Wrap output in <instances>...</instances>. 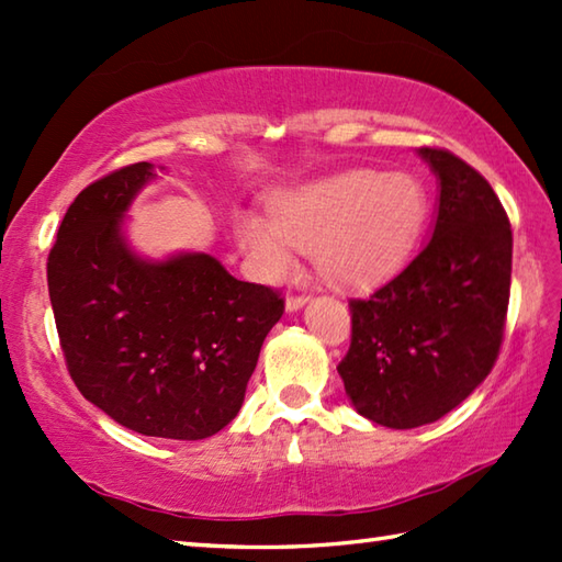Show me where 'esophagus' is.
Listing matches in <instances>:
<instances>
[{
  "instance_id": "obj_1",
  "label": "esophagus",
  "mask_w": 562,
  "mask_h": 562,
  "mask_svg": "<svg viewBox=\"0 0 562 562\" xmlns=\"http://www.w3.org/2000/svg\"><path fill=\"white\" fill-rule=\"evenodd\" d=\"M305 303H307L305 293H291L285 297V311H297V307H303Z\"/></svg>"
}]
</instances>
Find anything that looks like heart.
<instances>
[{
	"label": "heart",
	"instance_id": "obj_1",
	"mask_svg": "<svg viewBox=\"0 0 562 562\" xmlns=\"http://www.w3.org/2000/svg\"><path fill=\"white\" fill-rule=\"evenodd\" d=\"M429 199L412 177L353 169L295 189L271 205V223L245 215L239 243L269 279L293 267V247L315 249L339 283H369L405 261L425 231Z\"/></svg>",
	"mask_w": 562,
	"mask_h": 562
}]
</instances>
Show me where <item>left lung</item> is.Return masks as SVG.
I'll use <instances>...</instances> for the list:
<instances>
[{
    "label": "left lung",
    "mask_w": 562,
    "mask_h": 562,
    "mask_svg": "<svg viewBox=\"0 0 562 562\" xmlns=\"http://www.w3.org/2000/svg\"><path fill=\"white\" fill-rule=\"evenodd\" d=\"M439 177L434 235L381 289L351 297L337 371L366 419L415 429L449 415L499 357L512 285V225L487 179L443 147H419Z\"/></svg>",
    "instance_id": "left-lung-1"
}]
</instances>
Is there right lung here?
I'll list each match as a JSON object with an SVG mask.
<instances>
[{
    "instance_id": "obj_1",
    "label": "right lung",
    "mask_w": 562,
    "mask_h": 562,
    "mask_svg": "<svg viewBox=\"0 0 562 562\" xmlns=\"http://www.w3.org/2000/svg\"><path fill=\"white\" fill-rule=\"evenodd\" d=\"M153 177L135 162L79 191L48 255V291L79 393L145 437L199 441L235 419L285 305L211 255L135 257L121 217Z\"/></svg>"
}]
</instances>
